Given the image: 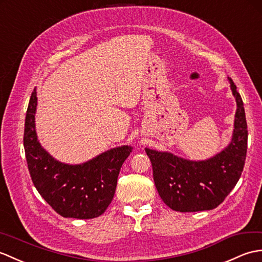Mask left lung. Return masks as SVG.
Listing matches in <instances>:
<instances>
[{
	"mask_svg": "<svg viewBox=\"0 0 262 262\" xmlns=\"http://www.w3.org/2000/svg\"><path fill=\"white\" fill-rule=\"evenodd\" d=\"M236 101L232 141L205 161H190L169 152L146 148L152 165L156 188L166 205L177 212L208 211L217 207L239 180L248 147V126L242 98L229 78Z\"/></svg>",
	"mask_w": 262,
	"mask_h": 262,
	"instance_id": "1",
	"label": "left lung"
}]
</instances>
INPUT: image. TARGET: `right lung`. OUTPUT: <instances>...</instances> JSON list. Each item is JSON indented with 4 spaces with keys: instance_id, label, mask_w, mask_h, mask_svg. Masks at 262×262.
I'll list each match as a JSON object with an SVG mask.
<instances>
[{
    "instance_id": "1",
    "label": "right lung",
    "mask_w": 262,
    "mask_h": 262,
    "mask_svg": "<svg viewBox=\"0 0 262 262\" xmlns=\"http://www.w3.org/2000/svg\"><path fill=\"white\" fill-rule=\"evenodd\" d=\"M36 108L34 90L29 101L23 135L27 164L34 187L63 217L86 220L100 216L111 204L120 169L132 152V147L111 149L82 165L62 164L40 146L34 124Z\"/></svg>"
}]
</instances>
